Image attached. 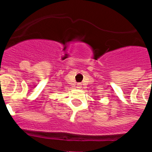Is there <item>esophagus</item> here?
<instances>
[{"instance_id": "esophagus-1", "label": "esophagus", "mask_w": 152, "mask_h": 152, "mask_svg": "<svg viewBox=\"0 0 152 152\" xmlns=\"http://www.w3.org/2000/svg\"><path fill=\"white\" fill-rule=\"evenodd\" d=\"M82 88V87H81V84H77V88H79V89H80V88Z\"/></svg>"}]
</instances>
